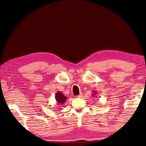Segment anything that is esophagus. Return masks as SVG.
Returning <instances> with one entry per match:
<instances>
[{
	"mask_svg": "<svg viewBox=\"0 0 146 146\" xmlns=\"http://www.w3.org/2000/svg\"><path fill=\"white\" fill-rule=\"evenodd\" d=\"M83 96V94L81 93V94H80V95H78V96H76V97L77 98H82Z\"/></svg>",
	"mask_w": 146,
	"mask_h": 146,
	"instance_id": "1",
	"label": "esophagus"
}]
</instances>
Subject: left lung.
Wrapping results in <instances>:
<instances>
[{
    "label": "left lung",
    "mask_w": 146,
    "mask_h": 146,
    "mask_svg": "<svg viewBox=\"0 0 146 146\" xmlns=\"http://www.w3.org/2000/svg\"><path fill=\"white\" fill-rule=\"evenodd\" d=\"M96 92L95 91H94V94H93V96H96Z\"/></svg>",
    "instance_id": "1"
}]
</instances>
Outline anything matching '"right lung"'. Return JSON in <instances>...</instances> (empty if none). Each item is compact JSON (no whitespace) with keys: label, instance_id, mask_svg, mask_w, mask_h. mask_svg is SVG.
<instances>
[{"label":"right lung","instance_id":"right-lung-1","mask_svg":"<svg viewBox=\"0 0 146 146\" xmlns=\"http://www.w3.org/2000/svg\"><path fill=\"white\" fill-rule=\"evenodd\" d=\"M55 99L57 105H63L67 100V97L65 96L61 92H57L55 96Z\"/></svg>","mask_w":146,"mask_h":146}]
</instances>
